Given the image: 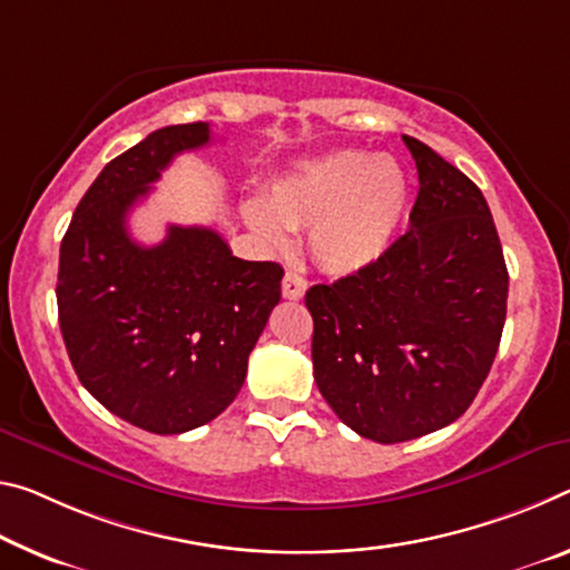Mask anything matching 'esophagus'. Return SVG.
Wrapping results in <instances>:
<instances>
[{"label":"esophagus","mask_w":570,"mask_h":570,"mask_svg":"<svg viewBox=\"0 0 570 570\" xmlns=\"http://www.w3.org/2000/svg\"><path fill=\"white\" fill-rule=\"evenodd\" d=\"M282 292H284L286 299H302L304 292H306V278L299 276V274H294V271H286Z\"/></svg>","instance_id":"34e87169"}]
</instances>
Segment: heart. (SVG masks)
I'll use <instances>...</instances> for the list:
<instances>
[{"label": "heart", "mask_w": 570, "mask_h": 570, "mask_svg": "<svg viewBox=\"0 0 570 570\" xmlns=\"http://www.w3.org/2000/svg\"><path fill=\"white\" fill-rule=\"evenodd\" d=\"M409 200V175L393 157L340 149L299 161L243 213L271 248L284 246L286 230L306 228L312 258L330 274L347 276L391 250Z\"/></svg>", "instance_id": "heart-1"}]
</instances>
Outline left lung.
Segmentation results:
<instances>
[{"mask_svg":"<svg viewBox=\"0 0 570 570\" xmlns=\"http://www.w3.org/2000/svg\"><path fill=\"white\" fill-rule=\"evenodd\" d=\"M411 228L365 271L317 284L312 363L360 436L399 444L454 423L480 393L508 314V266L482 189L426 144Z\"/></svg>","mask_w":570,"mask_h":570,"instance_id":"left-lung-1","label":"left lung"}]
</instances>
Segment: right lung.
<instances>
[{
  "mask_svg": "<svg viewBox=\"0 0 570 570\" xmlns=\"http://www.w3.org/2000/svg\"><path fill=\"white\" fill-rule=\"evenodd\" d=\"M210 137L205 121L165 126L108 161L60 243L58 320L78 381L165 436L228 409L282 299L284 268L233 256L210 228L169 225L157 246L129 236L126 218L161 169Z\"/></svg>",
  "mask_w": 570,
  "mask_h": 570,
  "instance_id": "right-lung-1",
  "label": "right lung"
}]
</instances>
